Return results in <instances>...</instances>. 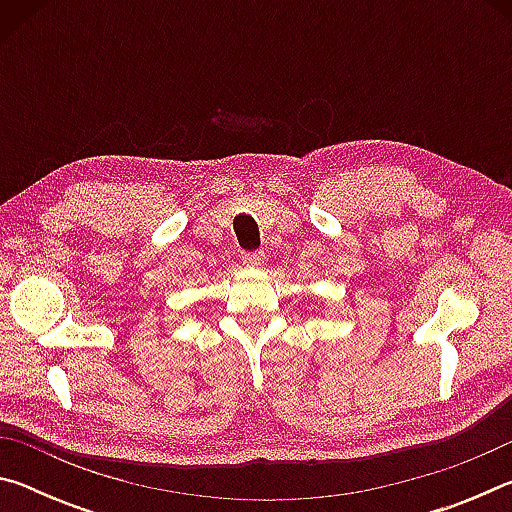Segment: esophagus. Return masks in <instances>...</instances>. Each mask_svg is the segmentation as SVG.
I'll return each instance as SVG.
<instances>
[{"instance_id":"34e87169","label":"esophagus","mask_w":512,"mask_h":512,"mask_svg":"<svg viewBox=\"0 0 512 512\" xmlns=\"http://www.w3.org/2000/svg\"><path fill=\"white\" fill-rule=\"evenodd\" d=\"M241 262H244L246 266H264L266 262V253L264 250H255V253H244L241 255Z\"/></svg>"}]
</instances>
